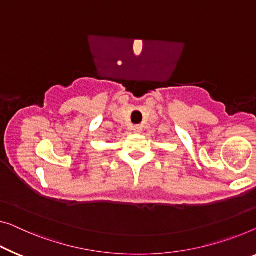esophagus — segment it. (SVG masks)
<instances>
[{
  "label": "esophagus",
  "mask_w": 256,
  "mask_h": 256,
  "mask_svg": "<svg viewBox=\"0 0 256 256\" xmlns=\"http://www.w3.org/2000/svg\"><path fill=\"white\" fill-rule=\"evenodd\" d=\"M132 130H133V132H134V133H140L141 131H142V128H141L140 125H134Z\"/></svg>",
  "instance_id": "34e87169"
}]
</instances>
